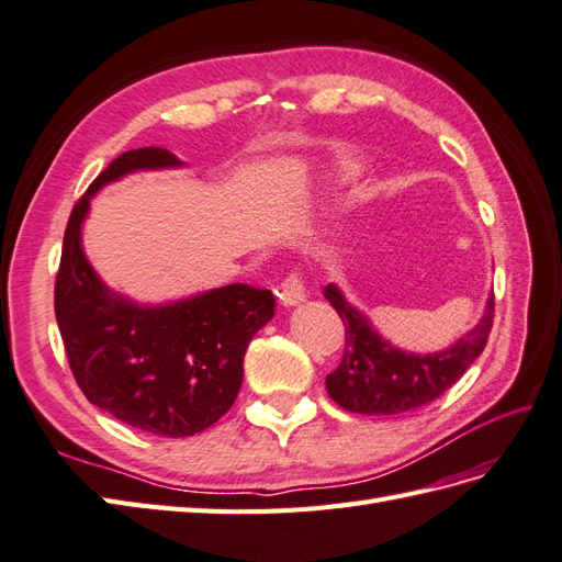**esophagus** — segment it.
Returning a JSON list of instances; mask_svg holds the SVG:
<instances>
[{
    "instance_id": "34e87169",
    "label": "esophagus",
    "mask_w": 562,
    "mask_h": 562,
    "mask_svg": "<svg viewBox=\"0 0 562 562\" xmlns=\"http://www.w3.org/2000/svg\"><path fill=\"white\" fill-rule=\"evenodd\" d=\"M276 296H278V302H280L282 306H296V304L306 302V290H304L302 280H299L296 276H290V278H286V280L278 286Z\"/></svg>"
}]
</instances>
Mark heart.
I'll list each match as a JSON object with an SVG mask.
<instances>
[{"mask_svg": "<svg viewBox=\"0 0 562 562\" xmlns=\"http://www.w3.org/2000/svg\"><path fill=\"white\" fill-rule=\"evenodd\" d=\"M361 175V165L355 160H340L333 162L328 172H325V179L333 181V184H349Z\"/></svg>", "mask_w": 562, "mask_h": 562, "instance_id": "obj_1", "label": "heart"}]
</instances>
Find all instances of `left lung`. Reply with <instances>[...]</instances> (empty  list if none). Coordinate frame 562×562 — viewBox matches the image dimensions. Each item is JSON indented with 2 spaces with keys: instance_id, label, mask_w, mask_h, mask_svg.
I'll use <instances>...</instances> for the list:
<instances>
[{
  "instance_id": "obj_1",
  "label": "left lung",
  "mask_w": 562,
  "mask_h": 562,
  "mask_svg": "<svg viewBox=\"0 0 562 562\" xmlns=\"http://www.w3.org/2000/svg\"><path fill=\"white\" fill-rule=\"evenodd\" d=\"M325 299L345 323L342 361L325 378L328 395L355 414L387 416L434 402L460 381L484 351L493 325V294L481 321L452 347L414 355L383 340L367 313L351 306L340 286H325Z\"/></svg>"
}]
</instances>
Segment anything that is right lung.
Wrapping results in <instances>:
<instances>
[{
  "mask_svg": "<svg viewBox=\"0 0 562 562\" xmlns=\"http://www.w3.org/2000/svg\"><path fill=\"white\" fill-rule=\"evenodd\" d=\"M169 167L184 162L155 146L128 150L88 187L64 232L55 313L90 404L146 434L187 438L213 426L237 400L246 347L276 316V296L234 282L150 306L100 280L81 244L90 199L126 175Z\"/></svg>",
  "mask_w": 562,
  "mask_h": 562,
  "instance_id": "add662e5",
  "label": "right lung"
}]
</instances>
